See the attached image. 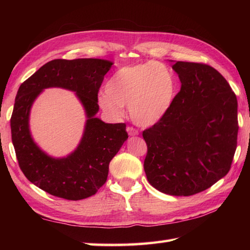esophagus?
I'll return each mask as SVG.
<instances>
[{
	"instance_id": "34e87169",
	"label": "esophagus",
	"mask_w": 250,
	"mask_h": 250,
	"mask_svg": "<svg viewBox=\"0 0 250 250\" xmlns=\"http://www.w3.org/2000/svg\"><path fill=\"white\" fill-rule=\"evenodd\" d=\"M126 131H128V133H129L130 136L139 135V131H137L135 128H133V126H128V128H126Z\"/></svg>"
}]
</instances>
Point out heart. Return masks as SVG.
I'll return each instance as SVG.
<instances>
[{"instance_id":"heart-1","label":"heart","mask_w":250,"mask_h":250,"mask_svg":"<svg viewBox=\"0 0 250 250\" xmlns=\"http://www.w3.org/2000/svg\"><path fill=\"white\" fill-rule=\"evenodd\" d=\"M178 79L167 64L146 61L120 67L99 95V105L111 117L129 115L136 125L149 126L166 116L176 99Z\"/></svg>"}]
</instances>
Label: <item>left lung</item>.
<instances>
[{
	"label": "left lung",
	"instance_id": "left-lung-1",
	"mask_svg": "<svg viewBox=\"0 0 250 250\" xmlns=\"http://www.w3.org/2000/svg\"><path fill=\"white\" fill-rule=\"evenodd\" d=\"M172 67L182 88L168 113L143 132L144 169L153 188L188 196L230 171L237 145V100L214 67L183 61Z\"/></svg>",
	"mask_w": 250,
	"mask_h": 250
}]
</instances>
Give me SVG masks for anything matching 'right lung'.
I'll list each match as a JSON object with an SVG mask.
<instances>
[{"label":"right lung","mask_w":250,"mask_h":250,"mask_svg":"<svg viewBox=\"0 0 250 250\" xmlns=\"http://www.w3.org/2000/svg\"><path fill=\"white\" fill-rule=\"evenodd\" d=\"M113 63L102 59H56L21 83L10 118L12 141L20 169L32 184L51 195L77 201L98 192L105 184L111 159L128 139L125 124H105L95 118L98 93ZM59 86L75 91L87 115L83 139L66 158L55 159L31 140L28 115L44 88Z\"/></svg>","instance_id":"obj_1"}]
</instances>
